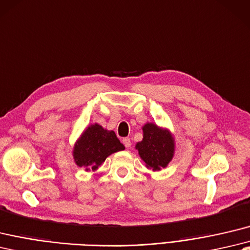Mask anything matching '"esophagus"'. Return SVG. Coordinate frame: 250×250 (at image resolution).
<instances>
[{
  "label": "esophagus",
  "instance_id": "1",
  "mask_svg": "<svg viewBox=\"0 0 250 250\" xmlns=\"http://www.w3.org/2000/svg\"><path fill=\"white\" fill-rule=\"evenodd\" d=\"M123 143H124L125 147L126 149H130V147H131V139H130L129 137H125V138L123 139Z\"/></svg>",
  "mask_w": 250,
  "mask_h": 250
}]
</instances>
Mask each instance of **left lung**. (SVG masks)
I'll use <instances>...</instances> for the list:
<instances>
[{
    "label": "left lung",
    "instance_id": "1",
    "mask_svg": "<svg viewBox=\"0 0 250 250\" xmlns=\"http://www.w3.org/2000/svg\"><path fill=\"white\" fill-rule=\"evenodd\" d=\"M143 141L136 144V149L147 168L154 171L165 168L175 152V142L168 130L161 129L154 124L143 126Z\"/></svg>",
    "mask_w": 250,
    "mask_h": 250
}]
</instances>
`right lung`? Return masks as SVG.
I'll return each instance as SVG.
<instances>
[{"instance_id": "add662e5", "label": "right lung", "mask_w": 250, "mask_h": 250, "mask_svg": "<svg viewBox=\"0 0 250 250\" xmlns=\"http://www.w3.org/2000/svg\"><path fill=\"white\" fill-rule=\"evenodd\" d=\"M125 149L114 131H107L98 125H91L84 131L73 150L75 163L86 170H96L108 155Z\"/></svg>"}]
</instances>
